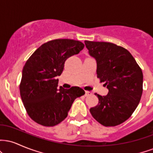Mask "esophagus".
<instances>
[{
	"instance_id": "1",
	"label": "esophagus",
	"mask_w": 153,
	"mask_h": 153,
	"mask_svg": "<svg viewBox=\"0 0 153 153\" xmlns=\"http://www.w3.org/2000/svg\"><path fill=\"white\" fill-rule=\"evenodd\" d=\"M91 95H92V93L90 92V91H85V96H91Z\"/></svg>"
}]
</instances>
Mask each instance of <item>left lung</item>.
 <instances>
[{
	"label": "left lung",
	"instance_id": "8db88e82",
	"mask_svg": "<svg viewBox=\"0 0 153 153\" xmlns=\"http://www.w3.org/2000/svg\"><path fill=\"white\" fill-rule=\"evenodd\" d=\"M89 54L97 62V78L108 89L98 96L97 106L90 108L93 117L105 127L124 122L137 107L143 94V74L130 52L105 42L85 41Z\"/></svg>",
	"mask_w": 153,
	"mask_h": 153
}]
</instances>
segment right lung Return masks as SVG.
<instances>
[{"label":"right lung","mask_w":153,"mask_h":153,"mask_svg":"<svg viewBox=\"0 0 153 153\" xmlns=\"http://www.w3.org/2000/svg\"><path fill=\"white\" fill-rule=\"evenodd\" d=\"M84 47L81 42L57 39L43 44L30 56L23 68L21 98L29 117L45 127H53L68 116L76 98L85 94L83 89L57 88L66 59Z\"/></svg>","instance_id":"obj_1"}]
</instances>
